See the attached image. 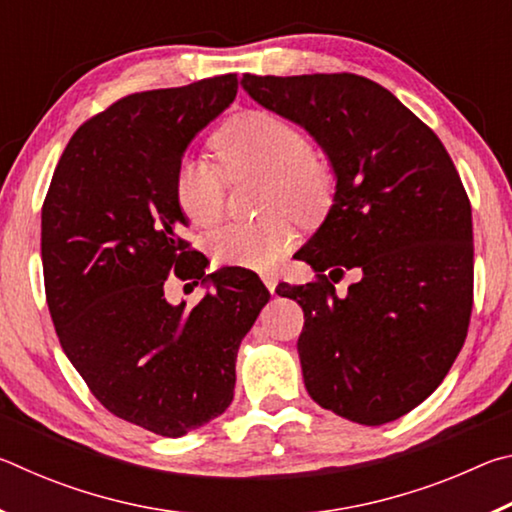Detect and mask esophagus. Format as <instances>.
<instances>
[{"label": "esophagus", "instance_id": "1", "mask_svg": "<svg viewBox=\"0 0 512 512\" xmlns=\"http://www.w3.org/2000/svg\"><path fill=\"white\" fill-rule=\"evenodd\" d=\"M262 282L266 284L268 291L275 293V287H277V275H275V273H264V275H262Z\"/></svg>", "mask_w": 512, "mask_h": 512}]
</instances>
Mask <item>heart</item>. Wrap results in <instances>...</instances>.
<instances>
[{
	"label": "heart",
	"mask_w": 512,
	"mask_h": 512,
	"mask_svg": "<svg viewBox=\"0 0 512 512\" xmlns=\"http://www.w3.org/2000/svg\"><path fill=\"white\" fill-rule=\"evenodd\" d=\"M214 151L230 176L264 173L262 207L271 214L253 223H225L207 237V250L223 266L266 271L296 244V230L284 212L311 219L327 205L332 173L311 151L309 135L273 110H246L230 117L214 135ZM176 203L194 225L219 219L225 180L214 162L187 155L173 176Z\"/></svg>",
	"instance_id": "heart-1"
}]
</instances>
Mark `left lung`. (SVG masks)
<instances>
[{
  "label": "left lung",
  "mask_w": 512,
  "mask_h": 512,
  "mask_svg": "<svg viewBox=\"0 0 512 512\" xmlns=\"http://www.w3.org/2000/svg\"><path fill=\"white\" fill-rule=\"evenodd\" d=\"M305 128L334 173L332 207L298 250L318 282H282L305 311L298 354L311 400L379 427L436 391L472 314V207L443 142L395 94L357 74L241 79ZM357 267L343 299L333 282Z\"/></svg>",
  "instance_id": "obj_1"
}]
</instances>
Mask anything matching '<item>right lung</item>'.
Segmentation results:
<instances>
[{
	"mask_svg": "<svg viewBox=\"0 0 512 512\" xmlns=\"http://www.w3.org/2000/svg\"><path fill=\"white\" fill-rule=\"evenodd\" d=\"M237 88L223 74L112 103L72 135L42 205L47 305L67 359L112 415L167 438L228 409L241 339L271 298L246 268L205 273L173 194L187 146ZM171 272L206 284L196 308L163 296Z\"/></svg>",
	"mask_w": 512,
	"mask_h": 512,
	"instance_id": "add662e5",
	"label": "right lung"
}]
</instances>
